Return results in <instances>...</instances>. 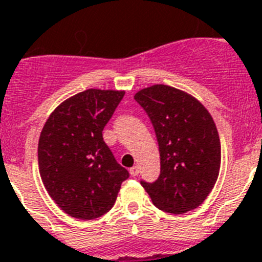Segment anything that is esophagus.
Returning a JSON list of instances; mask_svg holds the SVG:
<instances>
[{
    "label": "esophagus",
    "instance_id": "esophagus-1",
    "mask_svg": "<svg viewBox=\"0 0 262 262\" xmlns=\"http://www.w3.org/2000/svg\"><path fill=\"white\" fill-rule=\"evenodd\" d=\"M129 174L133 176V177H136V176L139 174V166L135 165V166H133V168L129 169Z\"/></svg>",
    "mask_w": 262,
    "mask_h": 262
}]
</instances>
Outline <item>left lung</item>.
<instances>
[{
    "label": "left lung",
    "instance_id": "1",
    "mask_svg": "<svg viewBox=\"0 0 262 262\" xmlns=\"http://www.w3.org/2000/svg\"><path fill=\"white\" fill-rule=\"evenodd\" d=\"M155 128L160 176L140 181L157 209L184 214L207 198L221 169V139L212 117L190 94L154 85L135 94Z\"/></svg>",
    "mask_w": 262,
    "mask_h": 262
}]
</instances>
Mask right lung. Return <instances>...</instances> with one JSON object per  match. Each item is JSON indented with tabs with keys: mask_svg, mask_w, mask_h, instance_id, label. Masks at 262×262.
<instances>
[{
	"mask_svg": "<svg viewBox=\"0 0 262 262\" xmlns=\"http://www.w3.org/2000/svg\"><path fill=\"white\" fill-rule=\"evenodd\" d=\"M124 96L88 89L57 106L41 129L38 164L50 196L72 217L90 221L114 206L128 172L117 163L102 131Z\"/></svg>",
	"mask_w": 262,
	"mask_h": 262,
	"instance_id": "obj_1",
	"label": "right lung"
}]
</instances>
